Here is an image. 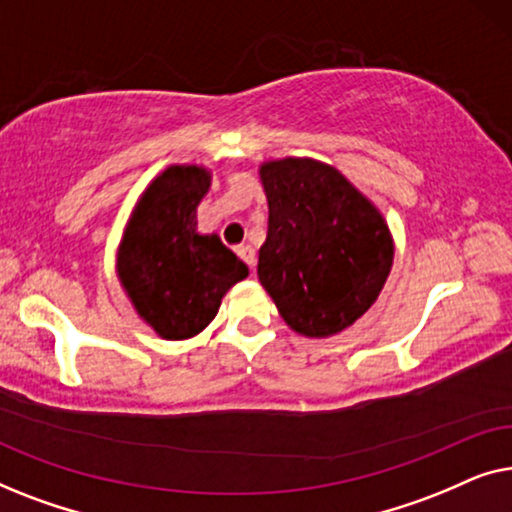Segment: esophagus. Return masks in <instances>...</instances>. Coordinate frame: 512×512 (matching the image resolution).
<instances>
[{
  "mask_svg": "<svg viewBox=\"0 0 512 512\" xmlns=\"http://www.w3.org/2000/svg\"><path fill=\"white\" fill-rule=\"evenodd\" d=\"M237 256H240L242 261L249 265V268H254V263H256V249L251 247V244H242V247H237Z\"/></svg>",
  "mask_w": 512,
  "mask_h": 512,
  "instance_id": "34e87169",
  "label": "esophagus"
}]
</instances>
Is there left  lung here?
<instances>
[{"instance_id": "8db88e82", "label": "left lung", "mask_w": 512, "mask_h": 512, "mask_svg": "<svg viewBox=\"0 0 512 512\" xmlns=\"http://www.w3.org/2000/svg\"><path fill=\"white\" fill-rule=\"evenodd\" d=\"M268 237L258 279L286 324L307 338L345 331L380 296L394 242L373 202L331 165L284 158L261 165Z\"/></svg>"}]
</instances>
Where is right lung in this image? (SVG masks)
Wrapping results in <instances>:
<instances>
[{
	"label": "right lung",
	"instance_id": "1",
	"mask_svg": "<svg viewBox=\"0 0 512 512\" xmlns=\"http://www.w3.org/2000/svg\"><path fill=\"white\" fill-rule=\"evenodd\" d=\"M209 181L205 167H167L139 198L118 249L123 289L165 340L198 335L230 286L249 275L219 235L198 233L195 209Z\"/></svg>",
	"mask_w": 512,
	"mask_h": 512
}]
</instances>
